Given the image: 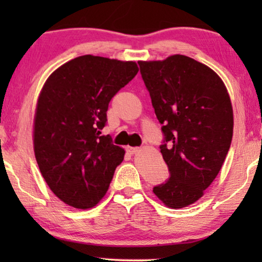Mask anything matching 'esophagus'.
Segmentation results:
<instances>
[{
    "mask_svg": "<svg viewBox=\"0 0 262 262\" xmlns=\"http://www.w3.org/2000/svg\"><path fill=\"white\" fill-rule=\"evenodd\" d=\"M126 150H127V151L130 152V154H136V152L139 151V148H131V146H127Z\"/></svg>",
    "mask_w": 262,
    "mask_h": 262,
    "instance_id": "1",
    "label": "esophagus"
}]
</instances>
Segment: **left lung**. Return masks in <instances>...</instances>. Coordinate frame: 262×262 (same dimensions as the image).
Instances as JSON below:
<instances>
[{
  "mask_svg": "<svg viewBox=\"0 0 262 262\" xmlns=\"http://www.w3.org/2000/svg\"><path fill=\"white\" fill-rule=\"evenodd\" d=\"M157 119L163 125L167 182L152 192L167 207L181 209L204 195L223 166L234 130V112L222 78L184 55L139 60Z\"/></svg>",
  "mask_w": 262,
  "mask_h": 262,
  "instance_id": "1",
  "label": "left lung"
}]
</instances>
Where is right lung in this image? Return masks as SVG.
Masks as SVG:
<instances>
[{"instance_id": "obj_1", "label": "right lung", "mask_w": 262, "mask_h": 262, "mask_svg": "<svg viewBox=\"0 0 262 262\" xmlns=\"http://www.w3.org/2000/svg\"><path fill=\"white\" fill-rule=\"evenodd\" d=\"M138 73L134 60L84 55L53 71L38 96L33 148L40 173L63 203L94 207L108 191L125 150L105 126L111 99Z\"/></svg>"}]
</instances>
